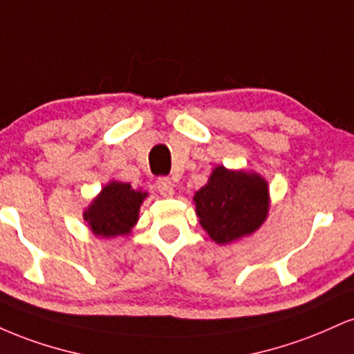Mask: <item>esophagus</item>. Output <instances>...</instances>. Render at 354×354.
Listing matches in <instances>:
<instances>
[{
  "instance_id": "1",
  "label": "esophagus",
  "mask_w": 354,
  "mask_h": 354,
  "mask_svg": "<svg viewBox=\"0 0 354 354\" xmlns=\"http://www.w3.org/2000/svg\"><path fill=\"white\" fill-rule=\"evenodd\" d=\"M156 188L166 198L173 196V193H174L173 183H171V180H169L168 176H160V178H158V180H156Z\"/></svg>"
}]
</instances>
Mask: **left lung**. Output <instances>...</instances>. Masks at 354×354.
I'll use <instances>...</instances> for the list:
<instances>
[{
    "mask_svg": "<svg viewBox=\"0 0 354 354\" xmlns=\"http://www.w3.org/2000/svg\"><path fill=\"white\" fill-rule=\"evenodd\" d=\"M201 226L219 245L251 234L268 214V186L261 176L218 166L194 194Z\"/></svg>",
    "mask_w": 354,
    "mask_h": 354,
    "instance_id": "left-lung-1",
    "label": "left lung"
}]
</instances>
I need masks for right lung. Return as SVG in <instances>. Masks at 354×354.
<instances>
[{
  "label": "right lung",
  "mask_w": 354,
  "mask_h": 354,
  "mask_svg": "<svg viewBox=\"0 0 354 354\" xmlns=\"http://www.w3.org/2000/svg\"><path fill=\"white\" fill-rule=\"evenodd\" d=\"M146 193L135 191L128 183L113 181L101 189L84 213V219L96 236L115 238L129 233L138 221L140 205Z\"/></svg>",
  "instance_id": "add662e5"
}]
</instances>
